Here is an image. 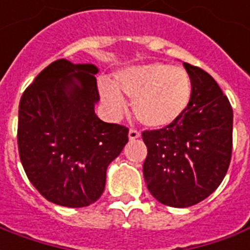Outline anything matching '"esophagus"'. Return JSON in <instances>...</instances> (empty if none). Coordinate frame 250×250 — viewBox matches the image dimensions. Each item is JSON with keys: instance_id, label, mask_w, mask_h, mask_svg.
Listing matches in <instances>:
<instances>
[{"instance_id": "esophagus-1", "label": "esophagus", "mask_w": 250, "mask_h": 250, "mask_svg": "<svg viewBox=\"0 0 250 250\" xmlns=\"http://www.w3.org/2000/svg\"><path fill=\"white\" fill-rule=\"evenodd\" d=\"M140 137L141 133L138 132V130H136V129H130V130H129V140L130 141L137 140V138H140Z\"/></svg>"}]
</instances>
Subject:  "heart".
Here are the masks:
<instances>
[{"label": "heart", "instance_id": "heart-1", "mask_svg": "<svg viewBox=\"0 0 250 250\" xmlns=\"http://www.w3.org/2000/svg\"><path fill=\"white\" fill-rule=\"evenodd\" d=\"M105 106L114 116L126 109L124 97L133 101V113L149 127H163L185 113L192 95V83L183 68L165 63L134 65L116 72L113 84L99 82Z\"/></svg>", "mask_w": 250, "mask_h": 250}]
</instances>
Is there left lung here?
Masks as SVG:
<instances>
[{
  "instance_id": "left-lung-1",
  "label": "left lung",
  "mask_w": 250,
  "mask_h": 250,
  "mask_svg": "<svg viewBox=\"0 0 250 250\" xmlns=\"http://www.w3.org/2000/svg\"><path fill=\"white\" fill-rule=\"evenodd\" d=\"M192 83L191 100L175 123L145 130L144 176L159 203L175 208L198 204L219 187L232 155L233 110L211 75L183 63Z\"/></svg>"
}]
</instances>
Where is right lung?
<instances>
[{
	"mask_svg": "<svg viewBox=\"0 0 250 250\" xmlns=\"http://www.w3.org/2000/svg\"><path fill=\"white\" fill-rule=\"evenodd\" d=\"M93 64L52 62L26 88L18 110V150L31 185L58 206L87 207L104 192L106 168L129 129L95 113Z\"/></svg>",
	"mask_w": 250,
	"mask_h": 250,
	"instance_id": "right-lung-1",
	"label": "right lung"
}]
</instances>
